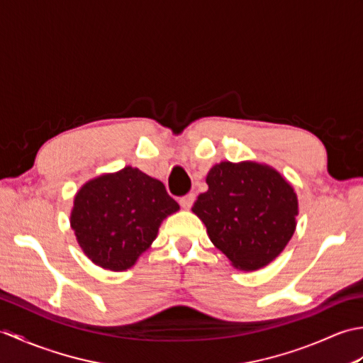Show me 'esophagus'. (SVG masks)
Wrapping results in <instances>:
<instances>
[{
	"label": "esophagus",
	"mask_w": 363,
	"mask_h": 363,
	"mask_svg": "<svg viewBox=\"0 0 363 363\" xmlns=\"http://www.w3.org/2000/svg\"><path fill=\"white\" fill-rule=\"evenodd\" d=\"M194 201H195V195L194 194H189V195H186V196H182L181 199H179V204H181V207L182 209H186V211H189L191 206H194Z\"/></svg>",
	"instance_id": "34e87169"
}]
</instances>
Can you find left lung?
Masks as SVG:
<instances>
[{
	"label": "left lung",
	"instance_id": "8db88e82",
	"mask_svg": "<svg viewBox=\"0 0 363 363\" xmlns=\"http://www.w3.org/2000/svg\"><path fill=\"white\" fill-rule=\"evenodd\" d=\"M209 190L191 207L211 242L243 272H256L284 251L296 229L298 196L273 167L254 160L220 162Z\"/></svg>",
	"mask_w": 363,
	"mask_h": 363
}]
</instances>
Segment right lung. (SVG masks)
Returning a JSON list of instances; mask_svg holds the SVG:
<instances>
[{
  "label": "right lung",
  "mask_w": 363,
  "mask_h": 363,
  "mask_svg": "<svg viewBox=\"0 0 363 363\" xmlns=\"http://www.w3.org/2000/svg\"><path fill=\"white\" fill-rule=\"evenodd\" d=\"M177 211L164 184L125 167L84 184L74 195L70 226L95 265L125 272L156 240L160 223Z\"/></svg>",
  "instance_id": "obj_1"
}]
</instances>
